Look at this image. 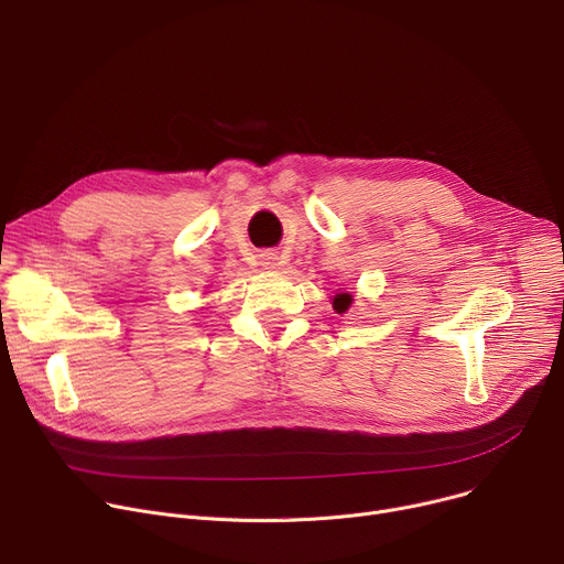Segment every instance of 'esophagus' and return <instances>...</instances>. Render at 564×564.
I'll list each match as a JSON object with an SVG mask.
<instances>
[{
  "instance_id": "34e87169",
  "label": "esophagus",
  "mask_w": 564,
  "mask_h": 564,
  "mask_svg": "<svg viewBox=\"0 0 564 564\" xmlns=\"http://www.w3.org/2000/svg\"><path fill=\"white\" fill-rule=\"evenodd\" d=\"M264 267H274V262H272V258H264V262H262Z\"/></svg>"
}]
</instances>
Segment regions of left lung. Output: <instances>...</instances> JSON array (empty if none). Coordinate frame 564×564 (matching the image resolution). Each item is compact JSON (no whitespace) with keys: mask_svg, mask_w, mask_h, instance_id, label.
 I'll use <instances>...</instances> for the list:
<instances>
[{"mask_svg":"<svg viewBox=\"0 0 564 564\" xmlns=\"http://www.w3.org/2000/svg\"><path fill=\"white\" fill-rule=\"evenodd\" d=\"M351 294H347V292H338L336 297H334V311L336 313H347L349 311V306H351Z\"/></svg>","mask_w":564,"mask_h":564,"instance_id":"8db88e82","label":"left lung"}]
</instances>
